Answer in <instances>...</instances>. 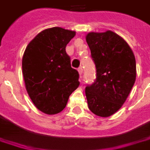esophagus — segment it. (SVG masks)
<instances>
[{"instance_id":"1","label":"esophagus","mask_w":150,"mask_h":150,"mask_svg":"<svg viewBox=\"0 0 150 150\" xmlns=\"http://www.w3.org/2000/svg\"><path fill=\"white\" fill-rule=\"evenodd\" d=\"M78 71H79V74L80 75V79H82L83 68H82V67H79V68H78Z\"/></svg>"}]
</instances>
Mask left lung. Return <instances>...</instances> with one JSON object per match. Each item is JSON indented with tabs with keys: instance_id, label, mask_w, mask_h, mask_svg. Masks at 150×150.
Listing matches in <instances>:
<instances>
[{
	"instance_id": "1",
	"label": "left lung",
	"mask_w": 150,
	"mask_h": 150,
	"mask_svg": "<svg viewBox=\"0 0 150 150\" xmlns=\"http://www.w3.org/2000/svg\"><path fill=\"white\" fill-rule=\"evenodd\" d=\"M86 41L96 67V79L87 85L88 108L100 117H109L121 108L137 76L136 59L127 43L111 31L90 32Z\"/></svg>"
}]
</instances>
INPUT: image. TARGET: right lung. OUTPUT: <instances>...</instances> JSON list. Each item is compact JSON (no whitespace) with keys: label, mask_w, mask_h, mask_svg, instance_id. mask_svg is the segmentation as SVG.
I'll return each mask as SVG.
<instances>
[{"label":"right lung","mask_w":150,"mask_h":150,"mask_svg":"<svg viewBox=\"0 0 150 150\" xmlns=\"http://www.w3.org/2000/svg\"><path fill=\"white\" fill-rule=\"evenodd\" d=\"M73 31L52 28L40 32L28 44L23 57V74L28 95L36 108L55 115L67 105L79 85V72L71 67L66 46Z\"/></svg>","instance_id":"obj_1"}]
</instances>
